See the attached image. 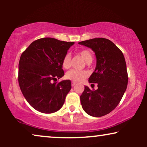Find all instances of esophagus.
Returning a JSON list of instances; mask_svg holds the SVG:
<instances>
[{
  "mask_svg": "<svg viewBox=\"0 0 147 147\" xmlns=\"http://www.w3.org/2000/svg\"><path fill=\"white\" fill-rule=\"evenodd\" d=\"M76 84V82H71V86H72V87H74V86H75Z\"/></svg>",
  "mask_w": 147,
  "mask_h": 147,
  "instance_id": "34e87169",
  "label": "esophagus"
}]
</instances>
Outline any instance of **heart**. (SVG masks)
Instances as JSON below:
<instances>
[{"mask_svg": "<svg viewBox=\"0 0 147 147\" xmlns=\"http://www.w3.org/2000/svg\"><path fill=\"white\" fill-rule=\"evenodd\" d=\"M79 54L86 63H91L92 59H93V57H92V54L90 50L82 49L79 51ZM70 60H71L70 55L69 53H66L65 56L63 57V59H62V67L65 68V69L69 68L70 66ZM65 76L66 79L71 80L72 82H79L82 81V80L88 77V72L87 71H85V70L71 69L65 74Z\"/></svg>", "mask_w": 147, "mask_h": 147, "instance_id": "b5f03b06", "label": "heart"}]
</instances>
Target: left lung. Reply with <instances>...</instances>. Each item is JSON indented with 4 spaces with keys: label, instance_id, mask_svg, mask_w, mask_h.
<instances>
[{
    "label": "left lung",
    "instance_id": "8db88e82",
    "mask_svg": "<svg viewBox=\"0 0 147 147\" xmlns=\"http://www.w3.org/2000/svg\"><path fill=\"white\" fill-rule=\"evenodd\" d=\"M78 43L91 48L96 57L95 71L88 81L97 84L98 89L85 86L80 96L82 106L92 116L106 115L118 106L127 88L128 78L124 55L115 44L105 38H94Z\"/></svg>",
    "mask_w": 147,
    "mask_h": 147
}]
</instances>
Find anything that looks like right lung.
<instances>
[{
    "mask_svg": "<svg viewBox=\"0 0 147 147\" xmlns=\"http://www.w3.org/2000/svg\"><path fill=\"white\" fill-rule=\"evenodd\" d=\"M74 44L54 38H41L31 43L21 54L19 84L26 100L37 111L53 113L63 105L71 88V81H53L64 76L62 59Z\"/></svg>",
    "mask_w": 147,
    "mask_h": 147,
    "instance_id": "add662e5",
    "label": "right lung"
}]
</instances>
